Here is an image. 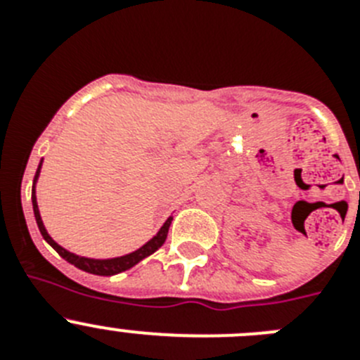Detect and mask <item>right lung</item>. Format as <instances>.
<instances>
[{
    "instance_id": "1",
    "label": "right lung",
    "mask_w": 360,
    "mask_h": 360,
    "mask_svg": "<svg viewBox=\"0 0 360 360\" xmlns=\"http://www.w3.org/2000/svg\"><path fill=\"white\" fill-rule=\"evenodd\" d=\"M39 171H41V164L36 171V176H34V184L37 182ZM34 187L36 186H32V205H34V216H36L37 227H39V231H41V234H43L44 240L49 241V243L53 247V250H56V252L59 254L61 257H65L66 262L72 263V265H75L77 269L84 270V272H90V274H95V276H115V274H119V272H124V270H128V269H131V266H135L136 263L142 262L144 257L151 256L155 250H158L162 245H164L165 238H167V231H169L171 219H173L171 216L165 219V224L162 225V229L158 231L157 236L151 238L148 243L142 245L141 249L135 250V252L126 254V256H120V257H113V259H90V257H82V256H77V254L68 252V250L63 249L61 245H57L56 241L49 236V232H46V229H44V225H43V219H41L39 209H37L36 189H34Z\"/></svg>"
}]
</instances>
